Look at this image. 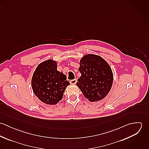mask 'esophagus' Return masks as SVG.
Segmentation results:
<instances>
[{
    "instance_id": "obj_1",
    "label": "esophagus",
    "mask_w": 149,
    "mask_h": 149,
    "mask_svg": "<svg viewBox=\"0 0 149 149\" xmlns=\"http://www.w3.org/2000/svg\"><path fill=\"white\" fill-rule=\"evenodd\" d=\"M77 83V80L76 79H73L70 81V83L71 84H75Z\"/></svg>"
}]
</instances>
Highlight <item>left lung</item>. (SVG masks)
<instances>
[{"instance_id": "8db88e82", "label": "left lung", "mask_w": 149, "mask_h": 149, "mask_svg": "<svg viewBox=\"0 0 149 149\" xmlns=\"http://www.w3.org/2000/svg\"><path fill=\"white\" fill-rule=\"evenodd\" d=\"M79 70L81 74L76 85L89 102L104 99L113 84V73L106 61L100 56L85 55L80 61Z\"/></svg>"}]
</instances>
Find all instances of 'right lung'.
<instances>
[{
	"instance_id": "obj_1",
	"label": "right lung",
	"mask_w": 149,
	"mask_h": 149,
	"mask_svg": "<svg viewBox=\"0 0 149 149\" xmlns=\"http://www.w3.org/2000/svg\"><path fill=\"white\" fill-rule=\"evenodd\" d=\"M57 62L45 61L36 69L32 79L31 87L35 95L42 102L56 105L62 100L65 90L70 85L66 76L57 70Z\"/></svg>"
}]
</instances>
